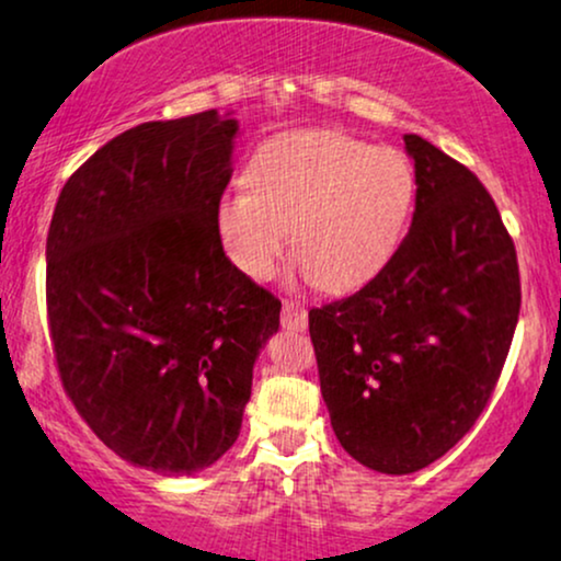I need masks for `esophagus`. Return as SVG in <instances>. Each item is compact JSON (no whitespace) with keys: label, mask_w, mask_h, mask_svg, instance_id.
Wrapping results in <instances>:
<instances>
[{"label":"esophagus","mask_w":561,"mask_h":561,"mask_svg":"<svg viewBox=\"0 0 561 561\" xmlns=\"http://www.w3.org/2000/svg\"><path fill=\"white\" fill-rule=\"evenodd\" d=\"M282 327L289 332H306L308 311L295 300L282 302Z\"/></svg>","instance_id":"1"}]
</instances>
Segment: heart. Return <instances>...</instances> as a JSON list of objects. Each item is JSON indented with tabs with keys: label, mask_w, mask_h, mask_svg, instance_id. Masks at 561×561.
Instances as JSON below:
<instances>
[{
	"label": "heart",
	"mask_w": 561,
	"mask_h": 561,
	"mask_svg": "<svg viewBox=\"0 0 561 561\" xmlns=\"http://www.w3.org/2000/svg\"><path fill=\"white\" fill-rule=\"evenodd\" d=\"M250 190L216 203V231L242 274H272L287 244L302 274L345 293L382 272L403 240L416 176L396 147L308 128L274 137L248 169Z\"/></svg>",
	"instance_id": "heart-1"
}]
</instances>
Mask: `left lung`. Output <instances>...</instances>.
I'll use <instances>...</instances> for the list:
<instances>
[{
    "instance_id": "obj_1",
    "label": "left lung",
    "mask_w": 561,
    "mask_h": 561,
    "mask_svg": "<svg viewBox=\"0 0 561 561\" xmlns=\"http://www.w3.org/2000/svg\"><path fill=\"white\" fill-rule=\"evenodd\" d=\"M403 141L409 234L358 293L308 313L334 435L382 474L424 469L472 430L523 300L517 250L480 179L416 134Z\"/></svg>"
}]
</instances>
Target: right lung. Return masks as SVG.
Returning <instances> with one entry per match:
<instances>
[{"instance_id": "obj_1", "label": "right lung", "mask_w": 561, "mask_h": 561, "mask_svg": "<svg viewBox=\"0 0 561 561\" xmlns=\"http://www.w3.org/2000/svg\"><path fill=\"white\" fill-rule=\"evenodd\" d=\"M240 124L205 111L139 124L62 186L47 317L62 388L134 467L195 474L234 446L282 302L224 253L216 203Z\"/></svg>"}]
</instances>
